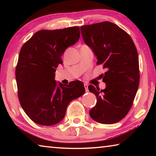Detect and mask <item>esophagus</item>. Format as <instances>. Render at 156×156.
Masks as SVG:
<instances>
[{
	"instance_id": "1",
	"label": "esophagus",
	"mask_w": 156,
	"mask_h": 156,
	"mask_svg": "<svg viewBox=\"0 0 156 156\" xmlns=\"http://www.w3.org/2000/svg\"><path fill=\"white\" fill-rule=\"evenodd\" d=\"M84 88H85V90H86V91L87 92H88V84H86V83H84Z\"/></svg>"
}]
</instances>
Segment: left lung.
<instances>
[{"instance_id": "1", "label": "left lung", "mask_w": 156, "mask_h": 156, "mask_svg": "<svg viewBox=\"0 0 156 156\" xmlns=\"http://www.w3.org/2000/svg\"><path fill=\"white\" fill-rule=\"evenodd\" d=\"M80 31L84 42L97 58V64L107 69L102 78L105 89L88 87L97 98L89 115L102 124L119 122L130 110L138 89L136 47L126 31L108 21L82 26Z\"/></svg>"}]
</instances>
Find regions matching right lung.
I'll return each mask as SVG.
<instances>
[{"label":"right lung","instance_id":"add662e5","mask_svg":"<svg viewBox=\"0 0 156 156\" xmlns=\"http://www.w3.org/2000/svg\"><path fill=\"white\" fill-rule=\"evenodd\" d=\"M78 27L37 31L23 44L16 69L18 98L29 118L41 125L51 126L64 118L72 100L84 94L81 81L63 84L55 80L67 47L77 43Z\"/></svg>","mask_w":156,"mask_h":156}]
</instances>
